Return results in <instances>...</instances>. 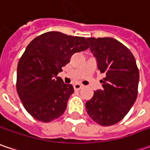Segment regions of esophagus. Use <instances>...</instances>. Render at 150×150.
<instances>
[{"label":"esophagus","instance_id":"esophagus-1","mask_svg":"<svg viewBox=\"0 0 150 150\" xmlns=\"http://www.w3.org/2000/svg\"><path fill=\"white\" fill-rule=\"evenodd\" d=\"M83 87V85H82V84L80 83H75L73 85V88H74L75 90H80Z\"/></svg>","mask_w":150,"mask_h":150}]
</instances>
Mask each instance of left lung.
Segmentation results:
<instances>
[{
    "label": "left lung",
    "mask_w": 150,
    "mask_h": 150,
    "mask_svg": "<svg viewBox=\"0 0 150 150\" xmlns=\"http://www.w3.org/2000/svg\"><path fill=\"white\" fill-rule=\"evenodd\" d=\"M97 58L98 68L106 77L103 89L94 91L86 103L89 117L102 126L117 124L129 112L138 95L139 72L134 55L112 38H87Z\"/></svg>",
    "instance_id": "1"
}]
</instances>
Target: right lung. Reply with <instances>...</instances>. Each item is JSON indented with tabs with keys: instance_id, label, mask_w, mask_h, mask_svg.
<instances>
[{
	"instance_id": "1",
	"label": "right lung",
	"mask_w": 150,
	"mask_h": 150,
	"mask_svg": "<svg viewBox=\"0 0 150 150\" xmlns=\"http://www.w3.org/2000/svg\"><path fill=\"white\" fill-rule=\"evenodd\" d=\"M88 47L85 38L59 32L43 33L28 44L17 65L16 91L33 118L48 123L65 112L74 89L57 74L72 55Z\"/></svg>"
}]
</instances>
